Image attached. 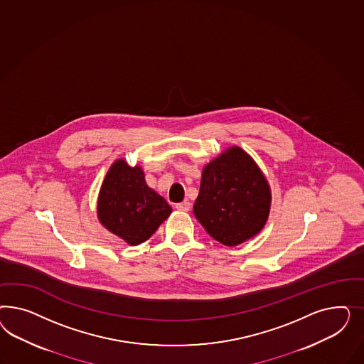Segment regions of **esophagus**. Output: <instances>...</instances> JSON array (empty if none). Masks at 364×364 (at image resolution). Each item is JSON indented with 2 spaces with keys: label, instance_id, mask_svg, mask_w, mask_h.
<instances>
[{
  "label": "esophagus",
  "instance_id": "esophagus-1",
  "mask_svg": "<svg viewBox=\"0 0 364 364\" xmlns=\"http://www.w3.org/2000/svg\"><path fill=\"white\" fill-rule=\"evenodd\" d=\"M177 210H183V212H188L191 210V203L189 201H184V203H178L176 204Z\"/></svg>",
  "mask_w": 364,
  "mask_h": 364
}]
</instances>
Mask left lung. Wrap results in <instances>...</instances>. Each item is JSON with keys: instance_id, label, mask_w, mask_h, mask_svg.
I'll list each match as a JSON object with an SVG mask.
<instances>
[{"instance_id": "1", "label": "left lung", "mask_w": 364, "mask_h": 364, "mask_svg": "<svg viewBox=\"0 0 364 364\" xmlns=\"http://www.w3.org/2000/svg\"><path fill=\"white\" fill-rule=\"evenodd\" d=\"M271 187L254 159L237 145L203 168L195 218L215 240L235 247L264 228Z\"/></svg>"}]
</instances>
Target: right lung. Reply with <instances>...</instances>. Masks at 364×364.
<instances>
[{
  "label": "right lung",
  "instance_id": "right-lung-1",
  "mask_svg": "<svg viewBox=\"0 0 364 364\" xmlns=\"http://www.w3.org/2000/svg\"><path fill=\"white\" fill-rule=\"evenodd\" d=\"M172 207L146 186L143 168L129 166L117 159L107 172L100 188L97 218L102 227L129 245L148 240Z\"/></svg>",
  "mask_w": 364,
  "mask_h": 364
}]
</instances>
